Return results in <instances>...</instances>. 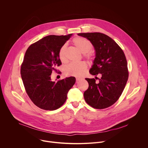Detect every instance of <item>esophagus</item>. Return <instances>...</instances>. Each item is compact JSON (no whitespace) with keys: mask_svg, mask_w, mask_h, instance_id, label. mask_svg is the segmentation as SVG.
I'll return each instance as SVG.
<instances>
[{"mask_svg":"<svg viewBox=\"0 0 148 148\" xmlns=\"http://www.w3.org/2000/svg\"><path fill=\"white\" fill-rule=\"evenodd\" d=\"M81 79L80 78H78V77H77L76 78V82H78V81H80Z\"/></svg>","mask_w":148,"mask_h":148,"instance_id":"obj_1","label":"esophagus"}]
</instances>
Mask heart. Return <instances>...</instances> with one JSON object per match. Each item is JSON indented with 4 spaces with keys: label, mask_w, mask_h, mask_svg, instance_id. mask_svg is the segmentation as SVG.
<instances>
[{
    "label": "heart",
    "mask_w": 148,
    "mask_h": 148,
    "mask_svg": "<svg viewBox=\"0 0 148 148\" xmlns=\"http://www.w3.org/2000/svg\"><path fill=\"white\" fill-rule=\"evenodd\" d=\"M73 44L77 49L83 53L84 56L86 58L89 60H92L93 59L94 56L91 52L93 46L89 40L84 37H77L73 39ZM66 49V45H63L60 47L58 53V58L62 62H65L66 61L65 54ZM87 67L88 65L85 61L72 62L66 67L64 72L65 74L69 76L81 77L86 73Z\"/></svg>",
    "instance_id": "heart-1"
}]
</instances>
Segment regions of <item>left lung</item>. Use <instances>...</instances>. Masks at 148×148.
<instances>
[{
  "mask_svg": "<svg viewBox=\"0 0 148 148\" xmlns=\"http://www.w3.org/2000/svg\"><path fill=\"white\" fill-rule=\"evenodd\" d=\"M87 38L94 47L96 55L90 70L93 75L101 78H86L88 88L84 92L86 102L94 108H107L115 103L121 95L129 73L125 55L116 42L108 36L101 33H78Z\"/></svg>",
  "mask_w": 148,
  "mask_h": 148,
  "instance_id": "left-lung-1",
  "label": "left lung"
}]
</instances>
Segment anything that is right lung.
Listing matches in <instances>:
<instances>
[{
  "mask_svg": "<svg viewBox=\"0 0 148 148\" xmlns=\"http://www.w3.org/2000/svg\"><path fill=\"white\" fill-rule=\"evenodd\" d=\"M67 36L50 35L31 45L26 50L20 69L26 92L38 108L56 110L64 103L69 91L75 82L70 77L57 82L51 80L52 71L61 64L58 53L69 40Z\"/></svg>",
  "mask_w": 148,
  "mask_h": 148,
  "instance_id": "add662e5",
  "label": "right lung"
}]
</instances>
